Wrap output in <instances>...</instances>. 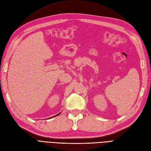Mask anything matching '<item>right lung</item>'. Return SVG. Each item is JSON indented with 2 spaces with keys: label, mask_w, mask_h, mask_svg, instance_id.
Segmentation results:
<instances>
[{
  "label": "right lung",
  "mask_w": 151,
  "mask_h": 151,
  "mask_svg": "<svg viewBox=\"0 0 151 151\" xmlns=\"http://www.w3.org/2000/svg\"><path fill=\"white\" fill-rule=\"evenodd\" d=\"M60 113H58V114H57V115H55V116H52V117H51V118H53V117H54V116H58V115H60Z\"/></svg>",
  "instance_id": "right-lung-1"
}]
</instances>
